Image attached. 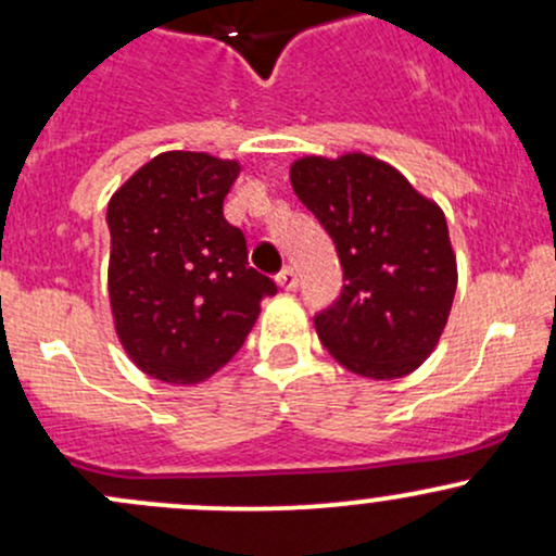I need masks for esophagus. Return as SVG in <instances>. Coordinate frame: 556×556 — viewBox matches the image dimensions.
Returning a JSON list of instances; mask_svg holds the SVG:
<instances>
[{
  "mask_svg": "<svg viewBox=\"0 0 556 556\" xmlns=\"http://www.w3.org/2000/svg\"><path fill=\"white\" fill-rule=\"evenodd\" d=\"M277 285L282 290H295L298 288V274H295V268L292 266H288V268H282V271L277 274Z\"/></svg>",
  "mask_w": 556,
  "mask_h": 556,
  "instance_id": "1",
  "label": "esophagus"
}]
</instances>
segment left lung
<instances>
[{
    "mask_svg": "<svg viewBox=\"0 0 556 556\" xmlns=\"http://www.w3.org/2000/svg\"><path fill=\"white\" fill-rule=\"evenodd\" d=\"M290 181L343 266V292L314 316L321 345L369 380L412 375L435 351L456 292L443 211L364 152L306 155Z\"/></svg>",
    "mask_w": 556,
    "mask_h": 556,
    "instance_id": "1",
    "label": "left lung"
}]
</instances>
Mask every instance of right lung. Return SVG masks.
Masks as SVG:
<instances>
[{
  "label": "right lung",
  "mask_w": 556,
  "mask_h": 556,
  "mask_svg": "<svg viewBox=\"0 0 556 556\" xmlns=\"http://www.w3.org/2000/svg\"><path fill=\"white\" fill-rule=\"evenodd\" d=\"M240 163L161 152L108 203V290L115 332L144 375L198 386L240 351L277 292L248 266V242L224 218Z\"/></svg>",
  "instance_id": "add662e5"
}]
</instances>
